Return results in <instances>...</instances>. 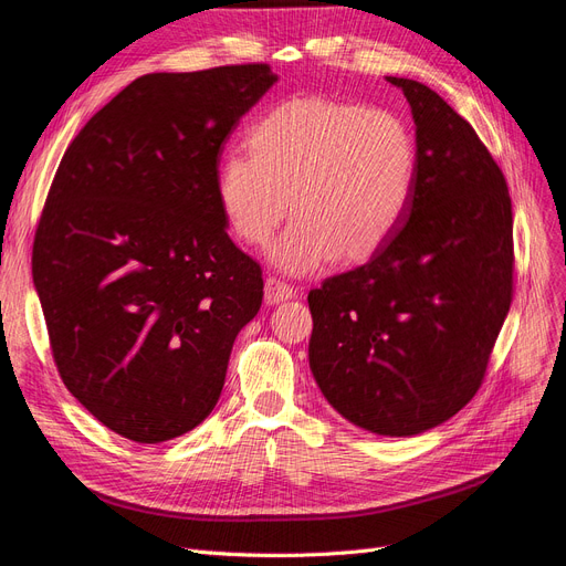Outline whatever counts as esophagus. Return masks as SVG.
I'll list each match as a JSON object with an SVG mask.
<instances>
[{"mask_svg": "<svg viewBox=\"0 0 566 566\" xmlns=\"http://www.w3.org/2000/svg\"><path fill=\"white\" fill-rule=\"evenodd\" d=\"M297 295V290L293 285H287L281 279H266L264 283V302L266 304H281L285 300H293Z\"/></svg>", "mask_w": 566, "mask_h": 566, "instance_id": "obj_1", "label": "esophagus"}]
</instances>
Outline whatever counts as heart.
Segmentation results:
<instances>
[{
  "instance_id": "b5f03b06",
  "label": "heart",
  "mask_w": 566,
  "mask_h": 566,
  "mask_svg": "<svg viewBox=\"0 0 566 566\" xmlns=\"http://www.w3.org/2000/svg\"><path fill=\"white\" fill-rule=\"evenodd\" d=\"M248 146L250 153L233 150L219 165L221 212L243 243L266 245L293 205L295 221L271 250L287 273L316 271L337 254L368 260L413 200L416 139L382 108L290 98L254 119Z\"/></svg>"
}]
</instances>
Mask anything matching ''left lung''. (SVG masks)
I'll return each mask as SVG.
<instances>
[{
  "instance_id": "1",
  "label": "left lung",
  "mask_w": 566,
  "mask_h": 566,
  "mask_svg": "<svg viewBox=\"0 0 566 566\" xmlns=\"http://www.w3.org/2000/svg\"><path fill=\"white\" fill-rule=\"evenodd\" d=\"M387 82L413 113V200L382 250L310 293V366L342 418L413 437L484 380L512 302V202L468 119L422 82Z\"/></svg>"
}]
</instances>
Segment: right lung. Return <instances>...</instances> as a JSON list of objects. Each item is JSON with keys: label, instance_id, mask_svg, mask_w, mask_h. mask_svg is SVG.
I'll return each mask as SVG.
<instances>
[{"label": "right lung", "instance_id": "1", "mask_svg": "<svg viewBox=\"0 0 566 566\" xmlns=\"http://www.w3.org/2000/svg\"><path fill=\"white\" fill-rule=\"evenodd\" d=\"M279 75L266 63L136 77L67 146L32 281L67 391L115 434L193 430L262 306V269L227 233L221 146Z\"/></svg>", "mask_w": 566, "mask_h": 566}]
</instances>
